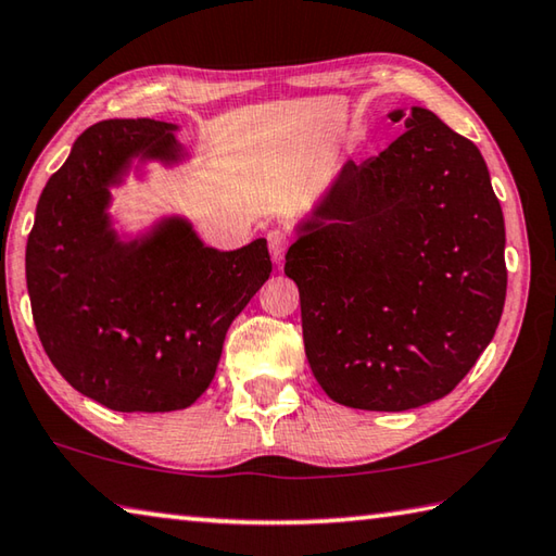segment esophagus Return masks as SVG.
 <instances>
[{
    "label": "esophagus",
    "instance_id": "esophagus-1",
    "mask_svg": "<svg viewBox=\"0 0 556 556\" xmlns=\"http://www.w3.org/2000/svg\"><path fill=\"white\" fill-rule=\"evenodd\" d=\"M267 245H269L271 260L281 262V257H285V252L289 248V236L285 233V230H269V233H267Z\"/></svg>",
    "mask_w": 556,
    "mask_h": 556
}]
</instances>
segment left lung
<instances>
[{
	"label": "left lung",
	"instance_id": "8db88e82",
	"mask_svg": "<svg viewBox=\"0 0 556 556\" xmlns=\"http://www.w3.org/2000/svg\"><path fill=\"white\" fill-rule=\"evenodd\" d=\"M342 165L287 252L313 377L362 410H408L467 377L506 304V226L479 148L428 109Z\"/></svg>",
	"mask_w": 556,
	"mask_h": 556
}]
</instances>
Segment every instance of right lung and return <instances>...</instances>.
<instances>
[{"label":"right lung","mask_w":556,"mask_h":556,"mask_svg":"<svg viewBox=\"0 0 556 556\" xmlns=\"http://www.w3.org/2000/svg\"><path fill=\"white\" fill-rule=\"evenodd\" d=\"M175 124L111 118L75 140L38 199L26 285L46 355L70 387L121 413L194 403L216 375L230 323L271 271L267 240L206 248L185 218L121 240L109 187L130 160H181Z\"/></svg>","instance_id":"1"}]
</instances>
